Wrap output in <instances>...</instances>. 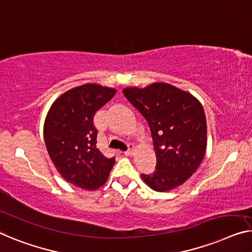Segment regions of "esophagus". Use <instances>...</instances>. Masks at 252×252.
Listing matches in <instances>:
<instances>
[{"instance_id":"1","label":"esophagus","mask_w":252,"mask_h":252,"mask_svg":"<svg viewBox=\"0 0 252 252\" xmlns=\"http://www.w3.org/2000/svg\"><path fill=\"white\" fill-rule=\"evenodd\" d=\"M133 154V145L130 144L129 145V148H127L126 152H125V155L126 156H131Z\"/></svg>"}]
</instances>
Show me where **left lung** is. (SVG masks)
Returning a JSON list of instances; mask_svg holds the SVG:
<instances>
[{
	"mask_svg": "<svg viewBox=\"0 0 252 252\" xmlns=\"http://www.w3.org/2000/svg\"><path fill=\"white\" fill-rule=\"evenodd\" d=\"M123 94L148 122L156 153V168L141 178L153 190L164 192L181 186L204 159L207 125L204 108L189 93L157 82L126 88Z\"/></svg>",
	"mask_w": 252,
	"mask_h": 252,
	"instance_id": "8db88e82",
	"label": "left lung"
}]
</instances>
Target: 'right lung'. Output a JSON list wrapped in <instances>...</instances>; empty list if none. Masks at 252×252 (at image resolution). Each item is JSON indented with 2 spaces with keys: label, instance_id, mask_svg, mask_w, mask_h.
<instances>
[{
  "label": "right lung",
  "instance_id": "1",
  "mask_svg": "<svg viewBox=\"0 0 252 252\" xmlns=\"http://www.w3.org/2000/svg\"><path fill=\"white\" fill-rule=\"evenodd\" d=\"M115 89L95 84L67 90L55 100L44 125L48 155L63 178L82 189L103 186L115 164L96 147L94 115L114 96Z\"/></svg>",
  "mask_w": 252,
  "mask_h": 252
}]
</instances>
